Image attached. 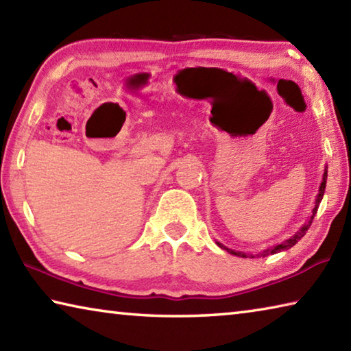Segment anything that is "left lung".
Listing matches in <instances>:
<instances>
[{
	"label": "left lung",
	"mask_w": 351,
	"mask_h": 351,
	"mask_svg": "<svg viewBox=\"0 0 351 351\" xmlns=\"http://www.w3.org/2000/svg\"><path fill=\"white\" fill-rule=\"evenodd\" d=\"M326 169H325V171H324V178H322V182H320V187H319V195H317V198H316V206H314V209H313V215L310 217V219H308V223L306 224H304L302 226V229L299 230V232L297 234H294L293 237H291V239H288V240H285L283 243H280V245H274L272 247H268V249H265V251H261V252H258L257 254V257H268V255H272V254H277V252H280V251H287V249H289V247H293L297 241H299L302 237H304L305 234H306V230H308V228H310L311 226V223H313V219H314V215H316V212H317V209H319V204H320V201H322V197H324V192H325V184H326ZM217 245L221 247V249H224V251H228L229 254H232V255H239V257H247V255L245 254V252H240V251H232V249H229V247H226L224 245H221V243H218L217 241ZM251 257H254V255H251Z\"/></svg>",
	"instance_id": "left-lung-1"
}]
</instances>
